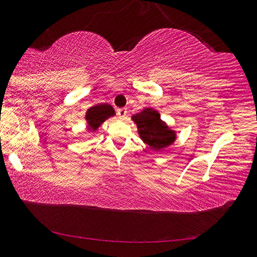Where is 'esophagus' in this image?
Instances as JSON below:
<instances>
[{"instance_id": "34e87169", "label": "esophagus", "mask_w": 257, "mask_h": 257, "mask_svg": "<svg viewBox=\"0 0 257 257\" xmlns=\"http://www.w3.org/2000/svg\"><path fill=\"white\" fill-rule=\"evenodd\" d=\"M126 112H127V109L124 107L118 108V109H117V115L119 116V118H124V117L126 116Z\"/></svg>"}]
</instances>
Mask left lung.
<instances>
[{
    "instance_id": "left-lung-1",
    "label": "left lung",
    "mask_w": 257,
    "mask_h": 257,
    "mask_svg": "<svg viewBox=\"0 0 257 257\" xmlns=\"http://www.w3.org/2000/svg\"><path fill=\"white\" fill-rule=\"evenodd\" d=\"M143 141L154 150L164 149L175 140V134L160 120V115L152 109H145L133 116Z\"/></svg>"
}]
</instances>
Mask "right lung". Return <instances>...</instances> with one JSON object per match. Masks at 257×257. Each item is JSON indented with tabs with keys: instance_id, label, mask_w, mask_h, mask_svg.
I'll return each mask as SVG.
<instances>
[{
	"instance_id": "right-lung-1",
	"label": "right lung",
	"mask_w": 257,
	"mask_h": 257,
	"mask_svg": "<svg viewBox=\"0 0 257 257\" xmlns=\"http://www.w3.org/2000/svg\"><path fill=\"white\" fill-rule=\"evenodd\" d=\"M114 114V109L108 103H100L90 108L87 112V120L92 128H97L108 117Z\"/></svg>"
}]
</instances>
